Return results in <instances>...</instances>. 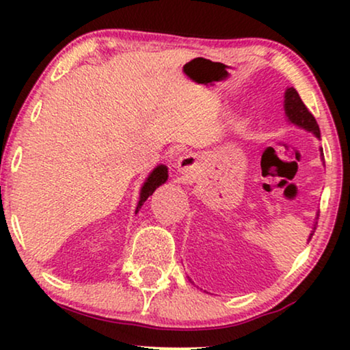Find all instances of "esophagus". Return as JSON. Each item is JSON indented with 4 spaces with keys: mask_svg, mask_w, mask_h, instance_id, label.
<instances>
[{
    "mask_svg": "<svg viewBox=\"0 0 350 350\" xmlns=\"http://www.w3.org/2000/svg\"><path fill=\"white\" fill-rule=\"evenodd\" d=\"M181 172H185V169H181Z\"/></svg>",
    "mask_w": 350,
    "mask_h": 350,
    "instance_id": "esophagus-1",
    "label": "esophagus"
}]
</instances>
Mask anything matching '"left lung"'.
Listing matches in <instances>:
<instances>
[{"label":"left lung","mask_w":350,"mask_h":350,"mask_svg":"<svg viewBox=\"0 0 350 350\" xmlns=\"http://www.w3.org/2000/svg\"><path fill=\"white\" fill-rule=\"evenodd\" d=\"M167 176L169 175H167V167H164V165H159L157 169L152 170V174L148 176L146 183L142 189L140 200H138V205H137V212L142 208L143 202H145V200L150 198L152 193H154V189L157 188V186H161L162 183H164V181L167 180Z\"/></svg>","instance_id":"1"}]
</instances>
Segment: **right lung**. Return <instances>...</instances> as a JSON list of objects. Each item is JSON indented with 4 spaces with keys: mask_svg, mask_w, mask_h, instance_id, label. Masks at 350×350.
Masks as SVG:
<instances>
[{
    "mask_svg": "<svg viewBox=\"0 0 350 350\" xmlns=\"http://www.w3.org/2000/svg\"><path fill=\"white\" fill-rule=\"evenodd\" d=\"M285 111L291 122L298 124V126L308 129V131H312L317 137L320 135L317 121H315V118L308 111L304 103L301 102L299 95L295 89H288V92L285 95Z\"/></svg>",
    "mask_w": 350,
    "mask_h": 350,
    "instance_id": "right-lung-1",
    "label": "right lung"
}]
</instances>
